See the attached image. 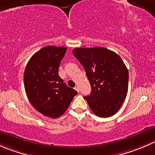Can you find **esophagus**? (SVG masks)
Instances as JSON below:
<instances>
[{"label":"esophagus","instance_id":"1","mask_svg":"<svg viewBox=\"0 0 155 155\" xmlns=\"http://www.w3.org/2000/svg\"><path fill=\"white\" fill-rule=\"evenodd\" d=\"M75 90H76V91L79 92V87H78V86H76V87H75Z\"/></svg>","mask_w":155,"mask_h":155}]
</instances>
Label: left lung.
<instances>
[{
	"instance_id": "8db88e82",
	"label": "left lung",
	"mask_w": 155,
	"mask_h": 155,
	"mask_svg": "<svg viewBox=\"0 0 155 155\" xmlns=\"http://www.w3.org/2000/svg\"><path fill=\"white\" fill-rule=\"evenodd\" d=\"M73 55L83 66L91 86L84 97L92 112L101 118L117 113L128 90V70L118 54L104 47L76 48Z\"/></svg>"
}]
</instances>
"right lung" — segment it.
Segmentation results:
<instances>
[{"instance_id": "right-lung-1", "label": "right lung", "mask_w": 155, "mask_h": 155, "mask_svg": "<svg viewBox=\"0 0 155 155\" xmlns=\"http://www.w3.org/2000/svg\"><path fill=\"white\" fill-rule=\"evenodd\" d=\"M66 51L61 46H46L31 58L25 70V89L31 105L51 118L63 115L78 93L58 76Z\"/></svg>"}]
</instances>
